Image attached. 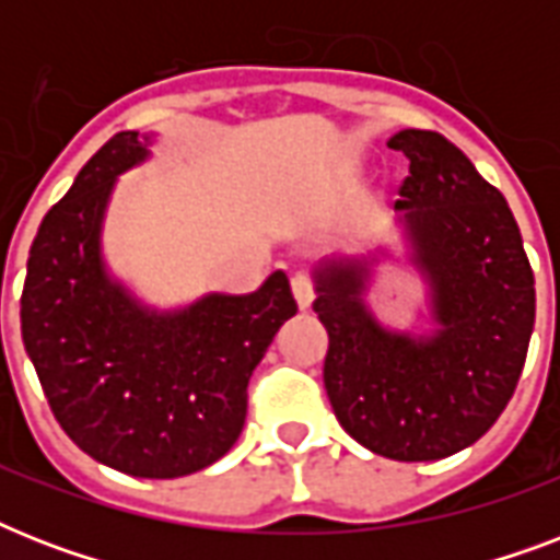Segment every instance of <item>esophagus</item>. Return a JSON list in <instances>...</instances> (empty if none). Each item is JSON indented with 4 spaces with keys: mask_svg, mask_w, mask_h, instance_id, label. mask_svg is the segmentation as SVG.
<instances>
[{
    "mask_svg": "<svg viewBox=\"0 0 560 560\" xmlns=\"http://www.w3.org/2000/svg\"><path fill=\"white\" fill-rule=\"evenodd\" d=\"M293 296H296L299 307L305 311V307H311V302L316 299V284L311 276H305V272H296L293 276Z\"/></svg>",
    "mask_w": 560,
    "mask_h": 560,
    "instance_id": "34e87169",
    "label": "esophagus"
}]
</instances>
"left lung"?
I'll return each mask as SVG.
<instances>
[{"mask_svg":"<svg viewBox=\"0 0 560 560\" xmlns=\"http://www.w3.org/2000/svg\"><path fill=\"white\" fill-rule=\"evenodd\" d=\"M409 160L395 209L433 290V337L386 331L363 305L369 261L316 272L328 331L325 392L342 430L377 456L433 462L491 430L521 381L535 276L509 202L433 130H400Z\"/></svg>","mask_w":560,"mask_h":560,"instance_id":"obj_1","label":"left lung"}]
</instances>
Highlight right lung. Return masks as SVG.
<instances>
[{
	"label": "right lung",
	"instance_id": "right-lung-1",
	"mask_svg": "<svg viewBox=\"0 0 560 560\" xmlns=\"http://www.w3.org/2000/svg\"><path fill=\"white\" fill-rule=\"evenodd\" d=\"M148 136L116 133L55 202L31 244L22 342L57 424L83 453L144 479L209 468L237 442L246 383L296 314L284 272L249 296H206L177 314L148 311L109 279L101 220Z\"/></svg>",
	"mask_w": 560,
	"mask_h": 560
}]
</instances>
